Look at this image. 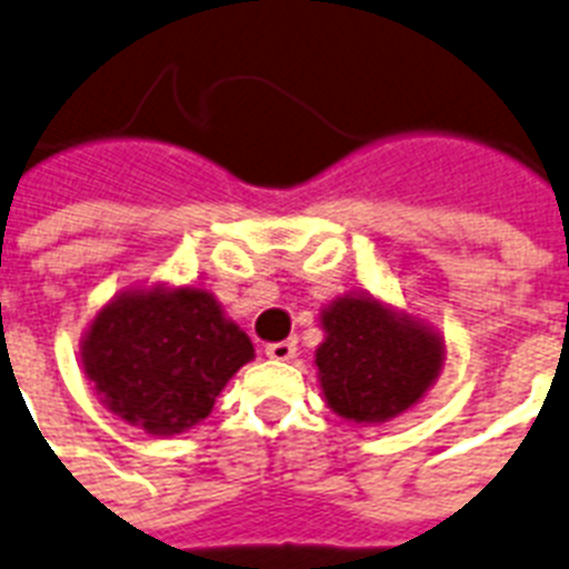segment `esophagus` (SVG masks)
Listing matches in <instances>:
<instances>
[{
    "label": "esophagus",
    "instance_id": "esophagus-1",
    "mask_svg": "<svg viewBox=\"0 0 569 569\" xmlns=\"http://www.w3.org/2000/svg\"><path fill=\"white\" fill-rule=\"evenodd\" d=\"M267 358L270 360H290L296 355V340H279L267 346Z\"/></svg>",
    "mask_w": 569,
    "mask_h": 569
}]
</instances>
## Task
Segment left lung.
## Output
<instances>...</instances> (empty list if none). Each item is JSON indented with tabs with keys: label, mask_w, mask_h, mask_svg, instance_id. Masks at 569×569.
<instances>
[{
	"label": "left lung",
	"mask_w": 569,
	"mask_h": 569,
	"mask_svg": "<svg viewBox=\"0 0 569 569\" xmlns=\"http://www.w3.org/2000/svg\"><path fill=\"white\" fill-rule=\"evenodd\" d=\"M319 383L331 410L351 421H387L425 396L442 366V342L375 299H340L322 313Z\"/></svg>",
	"instance_id": "obj_1"
}]
</instances>
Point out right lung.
<instances>
[{
    "label": "right lung",
    "mask_w": 569,
    "mask_h": 569,
    "mask_svg": "<svg viewBox=\"0 0 569 569\" xmlns=\"http://www.w3.org/2000/svg\"><path fill=\"white\" fill-rule=\"evenodd\" d=\"M247 360L250 337L200 288L119 296L83 340V369L98 396L153 436L203 421Z\"/></svg>",
    "instance_id": "add662e5"
}]
</instances>
